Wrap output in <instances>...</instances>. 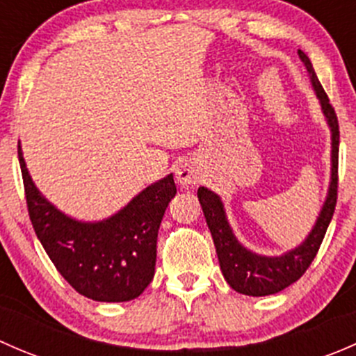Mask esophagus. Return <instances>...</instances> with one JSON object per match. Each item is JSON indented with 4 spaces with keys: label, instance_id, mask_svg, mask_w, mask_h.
I'll list each match as a JSON object with an SVG mask.
<instances>
[{
    "label": "esophagus",
    "instance_id": "1",
    "mask_svg": "<svg viewBox=\"0 0 356 356\" xmlns=\"http://www.w3.org/2000/svg\"><path fill=\"white\" fill-rule=\"evenodd\" d=\"M175 179H177L181 188H189V186H195L196 182L200 181V172L195 165L186 161V163H181L177 167V170H175Z\"/></svg>",
    "mask_w": 356,
    "mask_h": 356
}]
</instances>
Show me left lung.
I'll return each instance as SVG.
<instances>
[{"label":"left lung","instance_id":"left-lung-1","mask_svg":"<svg viewBox=\"0 0 356 356\" xmlns=\"http://www.w3.org/2000/svg\"><path fill=\"white\" fill-rule=\"evenodd\" d=\"M298 56L303 62L305 68H307L312 88L317 95L322 113H324L325 122L331 129V181H329L327 196H325L324 204H322L321 213H318L317 220H315L314 227L308 232L307 238L300 245L294 246L293 250L277 254V257L254 253V251L248 250L236 238L234 231H232L231 224L227 220V213H225L220 196L215 195L208 188H203V186L198 189V200L201 208H203L211 238H213L222 275H224L225 281L232 289L241 294H248V296H268V294L279 293V291L286 289L293 282H296L314 261L322 239L325 236V231L331 224L334 208H336L337 152H339L337 117L334 113L331 103H329L324 88L318 82L310 58L301 49H298Z\"/></svg>","mask_w":356,"mask_h":356}]
</instances>
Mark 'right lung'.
<instances>
[{
	"label": "right lung",
	"mask_w": 356,
	"mask_h": 356,
	"mask_svg": "<svg viewBox=\"0 0 356 356\" xmlns=\"http://www.w3.org/2000/svg\"><path fill=\"white\" fill-rule=\"evenodd\" d=\"M29 217L56 270L82 296L120 303L138 298L155 275L156 238L174 198V175L153 182L108 218L84 222L63 213L32 181L19 145Z\"/></svg>",
	"instance_id": "obj_1"
}]
</instances>
